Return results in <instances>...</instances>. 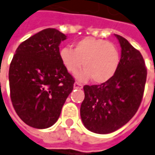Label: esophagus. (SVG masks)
I'll use <instances>...</instances> for the list:
<instances>
[{
  "label": "esophagus",
  "mask_w": 155,
  "mask_h": 155,
  "mask_svg": "<svg viewBox=\"0 0 155 155\" xmlns=\"http://www.w3.org/2000/svg\"><path fill=\"white\" fill-rule=\"evenodd\" d=\"M82 87L83 86L81 83H79V82H74V89H79L80 90V89H82Z\"/></svg>",
  "instance_id": "34e87169"
}]
</instances>
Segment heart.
Masks as SVG:
<instances>
[{"label": "heart", "mask_w": 155, "mask_h": 155, "mask_svg": "<svg viewBox=\"0 0 155 155\" xmlns=\"http://www.w3.org/2000/svg\"><path fill=\"white\" fill-rule=\"evenodd\" d=\"M59 58L65 70L77 74L79 81H86L90 79L95 83H104L116 74L119 65V52L117 47L104 39L85 38L74 45V49L63 47L59 51Z\"/></svg>", "instance_id": "obj_1"}]
</instances>
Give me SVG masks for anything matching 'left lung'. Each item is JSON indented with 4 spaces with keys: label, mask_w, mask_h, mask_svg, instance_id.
I'll use <instances>...</instances> for the list:
<instances>
[{
    "label": "left lung",
    "mask_w": 155,
    "mask_h": 155,
    "mask_svg": "<svg viewBox=\"0 0 155 155\" xmlns=\"http://www.w3.org/2000/svg\"><path fill=\"white\" fill-rule=\"evenodd\" d=\"M121 47L118 68L109 81L85 85L81 117L84 127L96 134H109L126 125L139 108L147 71L143 58L126 38L115 35Z\"/></svg>",
    "instance_id": "obj_1"
}]
</instances>
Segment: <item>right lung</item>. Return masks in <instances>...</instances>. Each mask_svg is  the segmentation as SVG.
Wrapping results in <instances>:
<instances>
[{
    "label": "right lung",
    "instance_id": "right-lung-1",
    "mask_svg": "<svg viewBox=\"0 0 155 155\" xmlns=\"http://www.w3.org/2000/svg\"><path fill=\"white\" fill-rule=\"evenodd\" d=\"M65 39L59 30L46 28L22 42L13 55L11 99L18 116L29 127H52L74 89V79L59 58V46Z\"/></svg>",
    "mask_w": 155,
    "mask_h": 155
}]
</instances>
